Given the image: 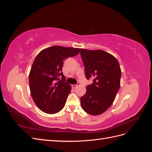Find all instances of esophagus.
I'll return each instance as SVG.
<instances>
[{
  "instance_id": "1",
  "label": "esophagus",
  "mask_w": 152,
  "mask_h": 152,
  "mask_svg": "<svg viewBox=\"0 0 152 152\" xmlns=\"http://www.w3.org/2000/svg\"><path fill=\"white\" fill-rule=\"evenodd\" d=\"M80 85V83H77V84H74V85H72V88L73 89H75L76 87H77V86H79Z\"/></svg>"
}]
</instances>
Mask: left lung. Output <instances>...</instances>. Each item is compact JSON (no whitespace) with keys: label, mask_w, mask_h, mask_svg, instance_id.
<instances>
[{"label":"left lung","mask_w":152,"mask_h":152,"mask_svg":"<svg viewBox=\"0 0 152 152\" xmlns=\"http://www.w3.org/2000/svg\"><path fill=\"white\" fill-rule=\"evenodd\" d=\"M87 79L93 82L80 98L82 108L92 115L104 112L113 102L120 88L121 70L117 59L102 50L80 49Z\"/></svg>","instance_id":"obj_1"}]
</instances>
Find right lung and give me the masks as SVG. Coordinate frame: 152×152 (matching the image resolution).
<instances>
[{
    "label": "right lung",
    "mask_w": 152,
    "mask_h": 152,
    "mask_svg": "<svg viewBox=\"0 0 152 152\" xmlns=\"http://www.w3.org/2000/svg\"><path fill=\"white\" fill-rule=\"evenodd\" d=\"M79 52V48L54 45L42 50L35 58L29 85L31 97L41 111L54 114L63 108L71 91L62 72L63 61Z\"/></svg>",
    "instance_id": "obj_1"
}]
</instances>
